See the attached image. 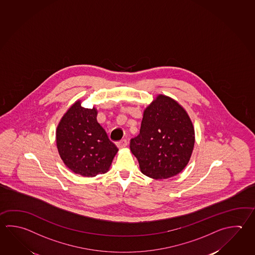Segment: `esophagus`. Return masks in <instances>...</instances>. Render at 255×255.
Returning a JSON list of instances; mask_svg holds the SVG:
<instances>
[{
	"instance_id": "esophagus-1",
	"label": "esophagus",
	"mask_w": 255,
	"mask_h": 255,
	"mask_svg": "<svg viewBox=\"0 0 255 255\" xmlns=\"http://www.w3.org/2000/svg\"><path fill=\"white\" fill-rule=\"evenodd\" d=\"M127 144H128V142H127L126 139H123V140H121V141L116 143L117 147H118L119 149H124V148H125V147L127 146Z\"/></svg>"
}]
</instances>
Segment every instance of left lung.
Returning <instances> with one entry per match:
<instances>
[{
    "label": "left lung",
    "instance_id": "1",
    "mask_svg": "<svg viewBox=\"0 0 255 255\" xmlns=\"http://www.w3.org/2000/svg\"><path fill=\"white\" fill-rule=\"evenodd\" d=\"M195 145V130L187 111L169 96L159 95L145 108L139 134L130 139V151L139 169L154 179L180 173Z\"/></svg>",
    "mask_w": 255,
    "mask_h": 255
}]
</instances>
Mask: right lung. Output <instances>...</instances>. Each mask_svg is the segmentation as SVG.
Returning a JSON list of instances; mask_svg holds the SVG:
<instances>
[{
  "label": "right lung",
  "instance_id": "obj_1",
  "mask_svg": "<svg viewBox=\"0 0 255 255\" xmlns=\"http://www.w3.org/2000/svg\"><path fill=\"white\" fill-rule=\"evenodd\" d=\"M97 110L77 100L62 116L56 130L58 153L74 173L93 178L109 170L118 149L96 120Z\"/></svg>",
  "mask_w": 255,
  "mask_h": 255
}]
</instances>
